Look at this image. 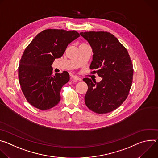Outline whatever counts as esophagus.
Wrapping results in <instances>:
<instances>
[{"label":"esophagus","instance_id":"34e87169","mask_svg":"<svg viewBox=\"0 0 158 158\" xmlns=\"http://www.w3.org/2000/svg\"><path fill=\"white\" fill-rule=\"evenodd\" d=\"M72 78L73 79H74V81H81V78H80L79 77L77 76H72Z\"/></svg>","mask_w":158,"mask_h":158}]
</instances>
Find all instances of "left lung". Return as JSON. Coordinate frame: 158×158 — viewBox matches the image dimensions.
<instances>
[{
    "label": "left lung",
    "mask_w": 158,
    "mask_h": 158,
    "mask_svg": "<svg viewBox=\"0 0 158 158\" xmlns=\"http://www.w3.org/2000/svg\"><path fill=\"white\" fill-rule=\"evenodd\" d=\"M80 34L93 49L91 73L102 78L99 82L83 79L88 86L85 104L96 113H108L119 107L129 95L134 72L131 59L126 48L109 32L91 31Z\"/></svg>",
    "instance_id": "left-lung-1"
}]
</instances>
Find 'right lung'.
<instances>
[{"instance_id":"obj_1","label":"right lung","mask_w":158,"mask_h":158,"mask_svg":"<svg viewBox=\"0 0 158 158\" xmlns=\"http://www.w3.org/2000/svg\"><path fill=\"white\" fill-rule=\"evenodd\" d=\"M79 36L76 31L49 29L39 33L25 49L18 76L22 93L34 107L48 110L59 102L61 88L69 81V75L67 71L53 75L51 65Z\"/></svg>"}]
</instances>
